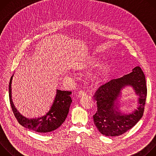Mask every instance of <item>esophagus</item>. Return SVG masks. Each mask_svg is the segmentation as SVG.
<instances>
[{"mask_svg":"<svg viewBox=\"0 0 156 156\" xmlns=\"http://www.w3.org/2000/svg\"><path fill=\"white\" fill-rule=\"evenodd\" d=\"M86 95V93L84 91L81 90L80 91H79L78 96L79 98H83V97L85 96Z\"/></svg>","mask_w":156,"mask_h":156,"instance_id":"obj_1","label":"esophagus"}]
</instances>
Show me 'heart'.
<instances>
[{"label":"heart","mask_w":156,"mask_h":156,"mask_svg":"<svg viewBox=\"0 0 156 156\" xmlns=\"http://www.w3.org/2000/svg\"><path fill=\"white\" fill-rule=\"evenodd\" d=\"M100 59L96 57H90L84 60L80 65V69H88L94 67L99 63ZM110 69V65L108 62H103L99 66L98 71L89 77V80L92 83H98L101 80L105 78Z\"/></svg>","instance_id":"heart-1"}]
</instances>
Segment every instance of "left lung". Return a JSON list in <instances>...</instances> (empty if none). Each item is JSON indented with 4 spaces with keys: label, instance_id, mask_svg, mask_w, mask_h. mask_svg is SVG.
Listing matches in <instances>:
<instances>
[{
    "label": "left lung",
    "instance_id": "left-lung-1",
    "mask_svg": "<svg viewBox=\"0 0 156 156\" xmlns=\"http://www.w3.org/2000/svg\"><path fill=\"white\" fill-rule=\"evenodd\" d=\"M127 86L131 87L139 96V106L131 113H122L119 105L122 90ZM146 95V78L140 66L101 86L94 95L98 110L93 115L94 123L99 132L107 136H116L133 128L143 115Z\"/></svg>",
    "mask_w": 156,
    "mask_h": 156
}]
</instances>
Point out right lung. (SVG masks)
<instances>
[{"label": "right lung", "instance_id": "obj_1", "mask_svg": "<svg viewBox=\"0 0 156 156\" xmlns=\"http://www.w3.org/2000/svg\"><path fill=\"white\" fill-rule=\"evenodd\" d=\"M13 75L9 83V99L13 112L18 123L25 128L40 133L51 132L59 128L69 114L72 102L70 97L72 92L57 90L54 102L45 115L38 118H27L21 115L17 110L12 99V82Z\"/></svg>", "mask_w": 156, "mask_h": 156}]
</instances>
